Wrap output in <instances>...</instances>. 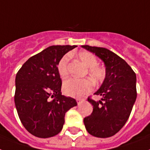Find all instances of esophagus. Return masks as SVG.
I'll return each instance as SVG.
<instances>
[{
	"label": "esophagus",
	"mask_w": 150,
	"mask_h": 150,
	"mask_svg": "<svg viewBox=\"0 0 150 150\" xmlns=\"http://www.w3.org/2000/svg\"><path fill=\"white\" fill-rule=\"evenodd\" d=\"M84 101L83 98H76V102H77L78 105H79L81 103H82Z\"/></svg>",
	"instance_id": "obj_1"
}]
</instances>
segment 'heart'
Segmentation results:
<instances>
[{"label": "heart", "instance_id": "heart-1", "mask_svg": "<svg viewBox=\"0 0 150 150\" xmlns=\"http://www.w3.org/2000/svg\"><path fill=\"white\" fill-rule=\"evenodd\" d=\"M79 59L88 67V75L96 81H102L105 78V70L97 64V58L92 53L89 52H81L79 54ZM69 55H64L58 62L57 69L58 74L62 79L68 77L69 74ZM93 88V84L89 79H70L64 81L63 84V92L65 95L71 97H81L90 92Z\"/></svg>", "mask_w": 150, "mask_h": 150}]
</instances>
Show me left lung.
Returning a JSON list of instances; mask_svg holds the SVG:
<instances>
[{
	"label": "left lung",
	"mask_w": 150,
	"mask_h": 150,
	"mask_svg": "<svg viewBox=\"0 0 150 150\" xmlns=\"http://www.w3.org/2000/svg\"><path fill=\"white\" fill-rule=\"evenodd\" d=\"M94 53L105 64V78L95 95L102 100L88 101L93 105L92 114L84 118L88 132L99 138L117 133L126 124L136 102V75L132 68L119 55L105 47L81 46Z\"/></svg>",
	"instance_id": "8db88e82"
}]
</instances>
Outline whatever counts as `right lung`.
Returning a JSON list of instances; mask_svg holds the SVG:
<instances>
[{
  "instance_id": "right-lung-1",
  "label": "right lung",
  "mask_w": 150,
  "mask_h": 150,
  "mask_svg": "<svg viewBox=\"0 0 150 150\" xmlns=\"http://www.w3.org/2000/svg\"><path fill=\"white\" fill-rule=\"evenodd\" d=\"M76 47L50 46L29 58L16 75V109L24 127L33 136L49 138L58 134L65 113L77 105L75 98L62 95L57 69L61 58Z\"/></svg>"
}]
</instances>
